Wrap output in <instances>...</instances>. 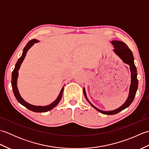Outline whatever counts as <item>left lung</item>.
Segmentation results:
<instances>
[{
	"label": "left lung",
	"instance_id": "obj_1",
	"mask_svg": "<svg viewBox=\"0 0 149 149\" xmlns=\"http://www.w3.org/2000/svg\"><path fill=\"white\" fill-rule=\"evenodd\" d=\"M112 44L113 45L115 49H114V51L118 55L120 58H121L123 61L126 64L129 65L130 66V70H131V84L130 86V89H129V97L127 98L126 102L123 104V105L120 107L119 108L116 109L113 111H101L97 108L96 107H95L93 105H92L90 103V102L88 100V98L86 97V92H85V90H83L84 97L86 98L87 101L89 102L91 106H93L95 109H97L98 111L102 114H105V115H115V114L118 113L121 111L123 110L125 108H127V107L130 106V104L132 103V101H133L134 97L136 95V91L138 89V80L137 79V70L136 68L134 65V57L133 54L131 52V50L129 49L127 45H126L125 43L122 42H120V41H112L111 42Z\"/></svg>",
	"mask_w": 149,
	"mask_h": 149
}]
</instances>
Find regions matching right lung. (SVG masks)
<instances>
[{"instance_id":"obj_1","label":"right lung","mask_w":149,"mask_h":149,"mask_svg":"<svg viewBox=\"0 0 149 149\" xmlns=\"http://www.w3.org/2000/svg\"><path fill=\"white\" fill-rule=\"evenodd\" d=\"M37 42H38V41H37L36 40H32L29 41V42L27 43L26 46L24 47V50H23V53H22V55L20 57V58L18 59V61L17 62L15 65V67L13 70V71L12 72V75H11V85H12V88H13V93L15 95V96L16 97V99L18 100V102L19 103H20L22 105H23L26 107H27V109H29V110L32 111L34 112H37V113H42V112H47L49 110H51L52 108H54L56 106H57L59 102L61 99L62 97V94H63V91L64 88H63L61 91H60V93L58 97L57 98V99L53 102L52 104H50L49 106H33L31 105V104L26 102L19 94L18 88L17 86V79L18 77V70L20 68V66L22 64V63L23 62L24 59L25 58V57L26 56V54L27 50H29L31 47H32L34 43H36Z\"/></svg>"}]
</instances>
